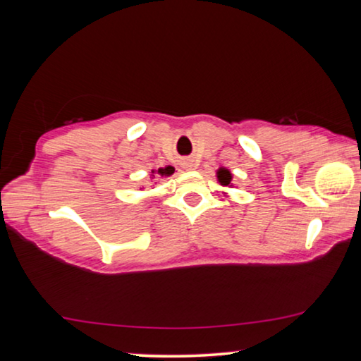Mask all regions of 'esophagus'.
<instances>
[{"label": "esophagus", "instance_id": "1", "mask_svg": "<svg viewBox=\"0 0 361 361\" xmlns=\"http://www.w3.org/2000/svg\"><path fill=\"white\" fill-rule=\"evenodd\" d=\"M186 166H188L189 169H194V164H192V161H186Z\"/></svg>", "mask_w": 361, "mask_h": 361}]
</instances>
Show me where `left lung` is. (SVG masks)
I'll list each match as a JSON object with an SVG mask.
<instances>
[{"mask_svg": "<svg viewBox=\"0 0 361 361\" xmlns=\"http://www.w3.org/2000/svg\"><path fill=\"white\" fill-rule=\"evenodd\" d=\"M216 178H218V183L221 186H226V188H232L234 185H232V173L229 169H224V167H219L216 170Z\"/></svg>", "mask_w": 361, "mask_h": 361, "instance_id": "obj_1", "label": "left lung"}]
</instances>
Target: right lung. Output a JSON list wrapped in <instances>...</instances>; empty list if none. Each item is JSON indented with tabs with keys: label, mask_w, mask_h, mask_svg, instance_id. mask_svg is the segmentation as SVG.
Returning <instances> with one entry per match:
<instances>
[{
	"label": "right lung",
	"mask_w": 361,
	"mask_h": 361,
	"mask_svg": "<svg viewBox=\"0 0 361 361\" xmlns=\"http://www.w3.org/2000/svg\"><path fill=\"white\" fill-rule=\"evenodd\" d=\"M175 172V169L172 166H167V167H162L159 170H151V178H154V173H157L159 176H170Z\"/></svg>",
	"instance_id": "1"
}]
</instances>
